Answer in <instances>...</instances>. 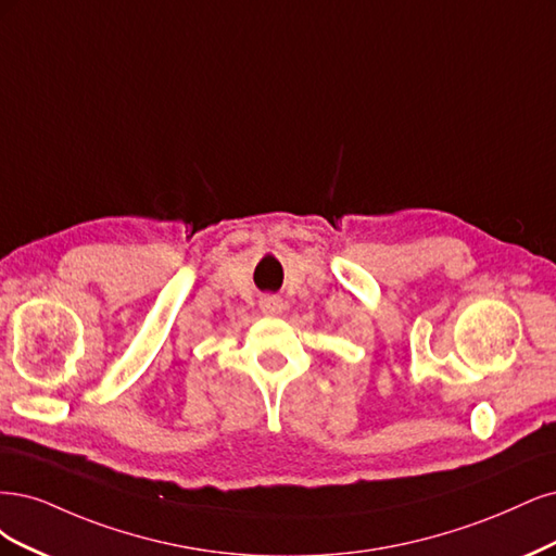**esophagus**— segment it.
I'll use <instances>...</instances> for the list:
<instances>
[{"label":"esophagus","mask_w":556,"mask_h":556,"mask_svg":"<svg viewBox=\"0 0 556 556\" xmlns=\"http://www.w3.org/2000/svg\"><path fill=\"white\" fill-rule=\"evenodd\" d=\"M261 309L265 314H279L283 309V300L279 295H265L261 300Z\"/></svg>","instance_id":"34e87169"}]
</instances>
